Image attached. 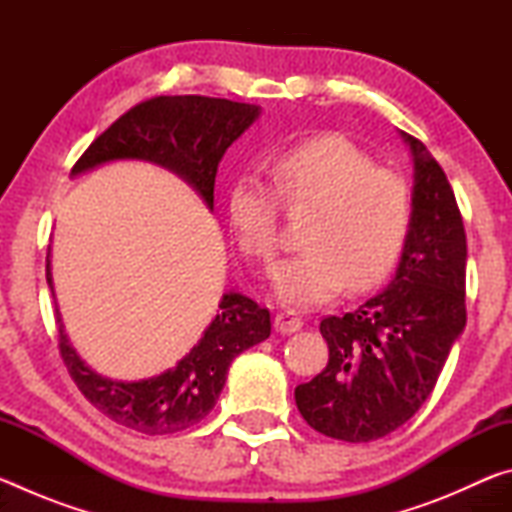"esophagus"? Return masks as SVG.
<instances>
[{
  "mask_svg": "<svg viewBox=\"0 0 512 512\" xmlns=\"http://www.w3.org/2000/svg\"><path fill=\"white\" fill-rule=\"evenodd\" d=\"M302 318L296 314V311H291V309H287V311H280V314L275 316V329L280 334H293V332H300L302 329Z\"/></svg>",
  "mask_w": 512,
  "mask_h": 512,
  "instance_id": "1",
  "label": "esophagus"
}]
</instances>
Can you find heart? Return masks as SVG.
Listing matches in <instances>:
<instances>
[{
    "label": "heart",
    "instance_id": "1",
    "mask_svg": "<svg viewBox=\"0 0 512 512\" xmlns=\"http://www.w3.org/2000/svg\"><path fill=\"white\" fill-rule=\"evenodd\" d=\"M273 189L241 178L228 192V221L241 253L268 264L277 248L280 200L287 210L311 207L300 255L273 271V291L291 307H316L345 284L368 291L393 271L413 221L411 185L375 167L341 135L311 137L275 153Z\"/></svg>",
    "mask_w": 512,
    "mask_h": 512
}]
</instances>
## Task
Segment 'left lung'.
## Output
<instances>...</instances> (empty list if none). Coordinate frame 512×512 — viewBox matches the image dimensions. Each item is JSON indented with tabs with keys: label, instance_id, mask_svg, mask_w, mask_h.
Here are the masks:
<instances>
[{
	"label": "left lung",
	"instance_id": "1",
	"mask_svg": "<svg viewBox=\"0 0 512 512\" xmlns=\"http://www.w3.org/2000/svg\"><path fill=\"white\" fill-rule=\"evenodd\" d=\"M400 135L413 155V221L400 266L359 309L320 320L329 361L296 388L309 427L345 443L384 438L413 418L467 320V241L454 189L427 146Z\"/></svg>",
	"mask_w": 512,
	"mask_h": 512
}]
</instances>
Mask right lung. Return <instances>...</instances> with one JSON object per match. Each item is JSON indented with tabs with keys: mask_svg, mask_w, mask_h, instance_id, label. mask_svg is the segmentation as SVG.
<instances>
[{
	"mask_svg": "<svg viewBox=\"0 0 512 512\" xmlns=\"http://www.w3.org/2000/svg\"><path fill=\"white\" fill-rule=\"evenodd\" d=\"M257 117L259 106L253 103L198 94L155 97L137 103L103 131L72 173L79 176L112 160H146L178 173L214 210V180L223 153ZM47 284L54 296L49 255ZM56 325L60 357L85 400L121 427L149 436L178 433L201 422L219 400L232 359L271 336L268 309L244 293L228 291L201 341L176 366L158 377L115 381L85 366L67 339L58 305Z\"/></svg>",
	"mask_w": 512,
	"mask_h": 512,
	"instance_id": "add662e5",
	"label": "right lung"
}]
</instances>
